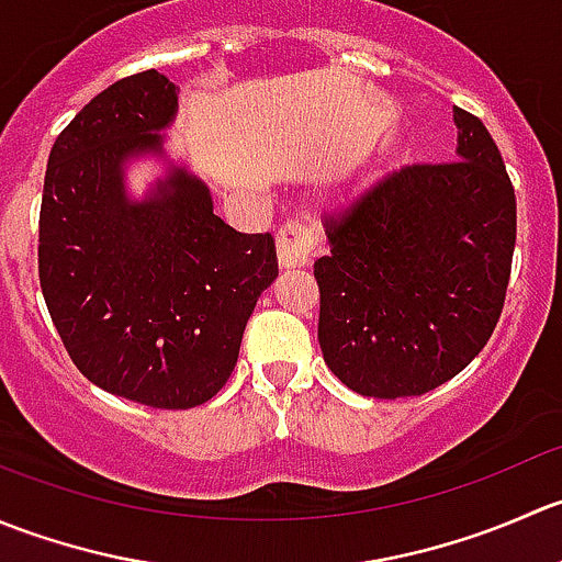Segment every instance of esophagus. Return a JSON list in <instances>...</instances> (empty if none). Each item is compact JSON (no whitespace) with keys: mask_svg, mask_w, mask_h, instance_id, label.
Listing matches in <instances>:
<instances>
[{"mask_svg":"<svg viewBox=\"0 0 562 562\" xmlns=\"http://www.w3.org/2000/svg\"><path fill=\"white\" fill-rule=\"evenodd\" d=\"M317 247V234L304 220H288L277 231V258L285 269L307 266Z\"/></svg>","mask_w":562,"mask_h":562,"instance_id":"34e87169","label":"esophagus"}]
</instances>
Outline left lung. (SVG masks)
<instances>
[{"label": "left lung", "instance_id": "obj_1", "mask_svg": "<svg viewBox=\"0 0 562 562\" xmlns=\"http://www.w3.org/2000/svg\"><path fill=\"white\" fill-rule=\"evenodd\" d=\"M459 160L413 162L326 214L317 339L356 394L396 400L462 372L501 321L517 198L490 130L454 108Z\"/></svg>", "mask_w": 562, "mask_h": 562}]
</instances>
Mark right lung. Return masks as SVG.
<instances>
[{
    "label": "right lung",
    "instance_id": "right-lung-1",
    "mask_svg": "<svg viewBox=\"0 0 562 562\" xmlns=\"http://www.w3.org/2000/svg\"><path fill=\"white\" fill-rule=\"evenodd\" d=\"M176 83L157 70L103 89L59 133L45 168L37 271L50 321L94 386L162 411L212 400L274 282L271 234H239L206 184L173 171L144 203L122 162L160 149Z\"/></svg>",
    "mask_w": 562,
    "mask_h": 562
}]
</instances>
